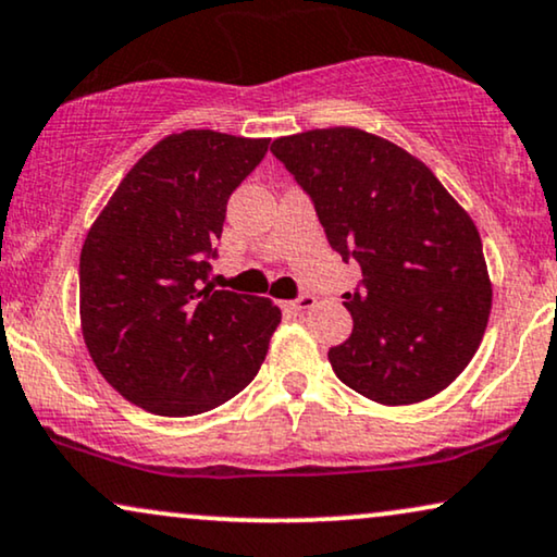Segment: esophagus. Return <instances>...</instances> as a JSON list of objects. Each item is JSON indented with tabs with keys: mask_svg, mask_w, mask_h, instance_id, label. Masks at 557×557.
I'll list each match as a JSON object with an SVG mask.
<instances>
[{
	"mask_svg": "<svg viewBox=\"0 0 557 557\" xmlns=\"http://www.w3.org/2000/svg\"><path fill=\"white\" fill-rule=\"evenodd\" d=\"M314 305H317V299L312 294H301V296H296V299L286 301V307L294 309V312H305V309H312Z\"/></svg>",
	"mask_w": 557,
	"mask_h": 557,
	"instance_id": "obj_1",
	"label": "esophagus"
}]
</instances>
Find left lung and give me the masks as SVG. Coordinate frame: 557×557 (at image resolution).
<instances>
[{"mask_svg": "<svg viewBox=\"0 0 557 557\" xmlns=\"http://www.w3.org/2000/svg\"><path fill=\"white\" fill-rule=\"evenodd\" d=\"M271 153L312 197L332 248L363 271L343 294L352 335L327 352L337 379L386 407L450 386L491 312L481 235L466 209L420 158L358 127L278 137Z\"/></svg>", "mask_w": 557, "mask_h": 557, "instance_id": "obj_1", "label": "left lung"}]
</instances>
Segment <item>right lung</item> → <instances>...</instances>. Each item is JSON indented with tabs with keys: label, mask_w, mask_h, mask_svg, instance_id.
Instances as JSON below:
<instances>
[{
	"label": "right lung",
	"mask_w": 557,
	"mask_h": 557,
	"mask_svg": "<svg viewBox=\"0 0 557 557\" xmlns=\"http://www.w3.org/2000/svg\"><path fill=\"white\" fill-rule=\"evenodd\" d=\"M269 137L184 129L156 143L86 233L78 312L89 356L135 407L191 417L256 379L281 309L214 292L207 273L227 199Z\"/></svg>",
	"instance_id": "obj_1"
}]
</instances>
